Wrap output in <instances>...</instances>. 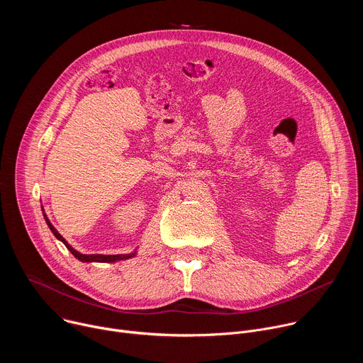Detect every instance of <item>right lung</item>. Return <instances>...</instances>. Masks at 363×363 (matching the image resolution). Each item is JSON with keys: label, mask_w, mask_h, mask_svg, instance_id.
I'll list each match as a JSON object with an SVG mask.
<instances>
[{"label": "right lung", "mask_w": 363, "mask_h": 363, "mask_svg": "<svg viewBox=\"0 0 363 363\" xmlns=\"http://www.w3.org/2000/svg\"><path fill=\"white\" fill-rule=\"evenodd\" d=\"M43 216H44V220H45L48 228L51 230V233L55 234V237H56L57 240H60V241L67 247V250L77 258V260H80V262H83V263H116V262H121V260H128V258H132V257L136 255V250L132 251V252H129V254H113V255H111V254H109V255H105V254H82V252H79L77 250H74V248L63 238V235L53 227V224H51L50 220L47 218L44 210H43Z\"/></svg>", "instance_id": "obj_1"}]
</instances>
